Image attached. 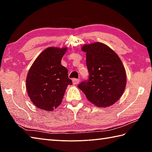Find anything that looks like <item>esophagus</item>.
<instances>
[{
  "label": "esophagus",
  "instance_id": "34e87169",
  "mask_svg": "<svg viewBox=\"0 0 152 152\" xmlns=\"http://www.w3.org/2000/svg\"><path fill=\"white\" fill-rule=\"evenodd\" d=\"M72 82H73V84H74V85H76V84L79 83L80 80L79 79H73L72 80Z\"/></svg>",
  "mask_w": 152,
  "mask_h": 152
}]
</instances>
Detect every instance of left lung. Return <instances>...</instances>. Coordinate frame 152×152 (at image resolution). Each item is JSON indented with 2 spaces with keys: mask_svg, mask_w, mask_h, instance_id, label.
Segmentation results:
<instances>
[{
  "mask_svg": "<svg viewBox=\"0 0 152 152\" xmlns=\"http://www.w3.org/2000/svg\"><path fill=\"white\" fill-rule=\"evenodd\" d=\"M82 51L86 53L89 78L78 87L96 107L111 106L122 96L127 83L121 60L111 48L102 43L84 45Z\"/></svg>",
  "mask_w": 152,
  "mask_h": 152,
  "instance_id": "left-lung-1",
  "label": "left lung"
}]
</instances>
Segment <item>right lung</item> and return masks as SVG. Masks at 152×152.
Masks as SVG:
<instances>
[{
  "mask_svg": "<svg viewBox=\"0 0 152 152\" xmlns=\"http://www.w3.org/2000/svg\"><path fill=\"white\" fill-rule=\"evenodd\" d=\"M68 48L50 47L35 59L28 72L26 89L30 100L38 109L53 110L61 104L68 85V69L61 60Z\"/></svg>",
  "mask_w": 152,
  "mask_h": 152,
  "instance_id": "right-lung-1",
  "label": "right lung"
}]
</instances>
